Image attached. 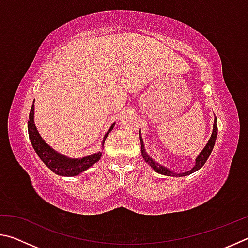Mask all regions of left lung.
Wrapping results in <instances>:
<instances>
[{
	"label": "left lung",
	"mask_w": 248,
	"mask_h": 248,
	"mask_svg": "<svg viewBox=\"0 0 248 248\" xmlns=\"http://www.w3.org/2000/svg\"><path fill=\"white\" fill-rule=\"evenodd\" d=\"M217 118H215V123H213L212 134H211V137H210L208 143L205 144L203 150L201 151L198 156L196 157L195 165L192 166V169L190 170H188V171H185V173H175V171H173L171 170L167 169V167L163 166V165L158 164V163L155 162L154 159L151 157L148 153H146L145 148H144V144H143V140H142L141 137H140V140H141V154H142V157H143L144 161L148 163V164L151 167H152V169L155 171H156V173L162 174V175H165V176H171V177H183V176H188V175H190L192 173H195V171L200 170L201 167L204 165V163L207 162V159L209 158L210 154H211V152H212L213 146H215L216 140H217Z\"/></svg>",
	"instance_id": "8db88e82"
}]
</instances>
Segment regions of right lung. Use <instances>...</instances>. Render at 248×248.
Masks as SVG:
<instances>
[{
    "label": "right lung",
    "instance_id": "obj_1",
    "mask_svg": "<svg viewBox=\"0 0 248 248\" xmlns=\"http://www.w3.org/2000/svg\"><path fill=\"white\" fill-rule=\"evenodd\" d=\"M33 115H35V106H31V112H29V120L27 124L28 127V136L29 140L31 142V145L37 155L40 157L46 166L51 170L54 174L65 176V177H72V176H78L84 170L90 169L95 163H97L100 157H102L103 152H96L94 154L87 155V156L79 157V158H71L65 156V155L57 152L56 150L52 149L48 143H46L45 140L41 138L36 128L35 120H33ZM115 127V124H112L109 128L106 134L104 136L102 142V148H104V143L106 138L108 137L109 132L111 131Z\"/></svg>",
    "mask_w": 248,
    "mask_h": 248
}]
</instances>
